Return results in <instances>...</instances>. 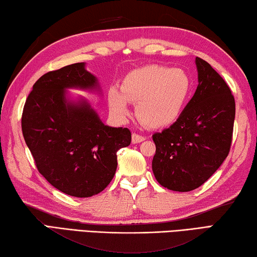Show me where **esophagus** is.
<instances>
[{
  "instance_id": "esophagus-1",
  "label": "esophagus",
  "mask_w": 257,
  "mask_h": 257,
  "mask_svg": "<svg viewBox=\"0 0 257 257\" xmlns=\"http://www.w3.org/2000/svg\"><path fill=\"white\" fill-rule=\"evenodd\" d=\"M145 140H146V138L140 136V134H137V133L132 134V143H134V145H136V143H140Z\"/></svg>"
}]
</instances>
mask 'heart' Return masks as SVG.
I'll return each instance as SVG.
<instances>
[{
	"label": "heart",
	"mask_w": 257,
	"mask_h": 257,
	"mask_svg": "<svg viewBox=\"0 0 257 257\" xmlns=\"http://www.w3.org/2000/svg\"><path fill=\"white\" fill-rule=\"evenodd\" d=\"M192 81L185 71L163 65H146L128 72L120 91L110 88L108 105L119 118L127 117L128 102L137 103V116L143 124L161 128L176 121L190 98Z\"/></svg>",
	"instance_id": "1"
}]
</instances>
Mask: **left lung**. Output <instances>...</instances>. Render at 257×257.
Instances as JSON below:
<instances>
[{
	"mask_svg": "<svg viewBox=\"0 0 257 257\" xmlns=\"http://www.w3.org/2000/svg\"><path fill=\"white\" fill-rule=\"evenodd\" d=\"M195 64L199 85L194 96L170 127L152 136V172L161 186L176 192H190L204 184L231 146L235 98L208 62L196 57Z\"/></svg>",
	"mask_w": 257,
	"mask_h": 257,
	"instance_id": "left-lung-1",
	"label": "left lung"
}]
</instances>
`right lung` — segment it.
Instances as JSON below:
<instances>
[{
	"label": "right lung",
	"mask_w": 257,
	"mask_h": 257,
	"mask_svg": "<svg viewBox=\"0 0 257 257\" xmlns=\"http://www.w3.org/2000/svg\"><path fill=\"white\" fill-rule=\"evenodd\" d=\"M72 88L101 92L84 63L40 76L25 103L22 134L49 184L67 195L90 197L111 182L116 152L130 146L131 132L103 124L85 99L71 100L66 90Z\"/></svg>",
	"instance_id": "add662e5"
}]
</instances>
